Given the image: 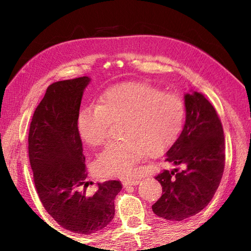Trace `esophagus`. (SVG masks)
Masks as SVG:
<instances>
[{
  "instance_id": "1",
  "label": "esophagus",
  "mask_w": 251,
  "mask_h": 251,
  "mask_svg": "<svg viewBox=\"0 0 251 251\" xmlns=\"http://www.w3.org/2000/svg\"><path fill=\"white\" fill-rule=\"evenodd\" d=\"M140 183L139 179H131V180H125L123 181V187H128V186H136Z\"/></svg>"
}]
</instances>
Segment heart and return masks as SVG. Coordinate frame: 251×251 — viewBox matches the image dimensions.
Here are the masks:
<instances>
[{"label":"heart","mask_w":251,"mask_h":251,"mask_svg":"<svg viewBox=\"0 0 251 251\" xmlns=\"http://www.w3.org/2000/svg\"><path fill=\"white\" fill-rule=\"evenodd\" d=\"M184 105L177 96L164 95L145 83L115 85L100 96L97 106L78 112V137L89 147L107 138L109 125H119L123 142L106 147L95 161V169L106 177L132 176L136 164L146 155L163 153L179 135Z\"/></svg>","instance_id":"obj_1"}]
</instances>
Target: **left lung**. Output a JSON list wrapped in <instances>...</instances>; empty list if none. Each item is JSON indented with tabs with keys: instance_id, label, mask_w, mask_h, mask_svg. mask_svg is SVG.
I'll return each instance as SVG.
<instances>
[{
	"instance_id": "left-lung-1",
	"label": "left lung",
	"mask_w": 251,
	"mask_h": 251,
	"mask_svg": "<svg viewBox=\"0 0 251 251\" xmlns=\"http://www.w3.org/2000/svg\"><path fill=\"white\" fill-rule=\"evenodd\" d=\"M186 120L183 131L167 151L168 162L178 166L155 177L162 197L153 212L167 221H183L207 207L221 183L225 166L224 131L212 106L203 95H184Z\"/></svg>"
}]
</instances>
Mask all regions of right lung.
<instances>
[{
  "label": "right lung",
  "mask_w": 251,
  "mask_h": 251,
  "mask_svg": "<svg viewBox=\"0 0 251 251\" xmlns=\"http://www.w3.org/2000/svg\"><path fill=\"white\" fill-rule=\"evenodd\" d=\"M90 77L54 82L34 112L28 133V155L34 183L51 217L61 227L92 234L114 218V199L122 190L118 180L89 185L82 142L76 130L83 92Z\"/></svg>",
  "instance_id": "add662e5"
}]
</instances>
